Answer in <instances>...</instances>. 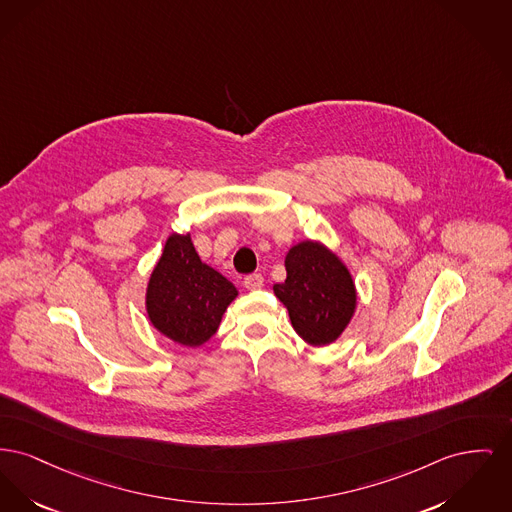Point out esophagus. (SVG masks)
<instances>
[{
    "label": "esophagus",
    "instance_id": "esophagus-1",
    "mask_svg": "<svg viewBox=\"0 0 512 512\" xmlns=\"http://www.w3.org/2000/svg\"><path fill=\"white\" fill-rule=\"evenodd\" d=\"M263 276L261 274H249V276H245L243 278V286L247 288V290H259V288H263Z\"/></svg>",
    "mask_w": 512,
    "mask_h": 512
}]
</instances>
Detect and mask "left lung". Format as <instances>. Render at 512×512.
I'll use <instances>...</instances> for the list:
<instances>
[{
	"mask_svg": "<svg viewBox=\"0 0 512 512\" xmlns=\"http://www.w3.org/2000/svg\"><path fill=\"white\" fill-rule=\"evenodd\" d=\"M286 280L274 284L294 331L311 346L334 342L354 317L358 294L346 265L319 241H300L286 255Z\"/></svg>",
	"mask_w": 512,
	"mask_h": 512,
	"instance_id": "8db88e82",
	"label": "left lung"
}]
</instances>
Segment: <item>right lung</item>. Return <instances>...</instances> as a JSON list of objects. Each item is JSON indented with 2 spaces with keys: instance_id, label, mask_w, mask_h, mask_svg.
<instances>
[{
  "instance_id": "1",
  "label": "right lung",
  "mask_w": 512,
  "mask_h": 512,
  "mask_svg": "<svg viewBox=\"0 0 512 512\" xmlns=\"http://www.w3.org/2000/svg\"><path fill=\"white\" fill-rule=\"evenodd\" d=\"M236 286L201 261L189 234H172L147 286L154 329L181 346L205 344L236 300Z\"/></svg>"
}]
</instances>
